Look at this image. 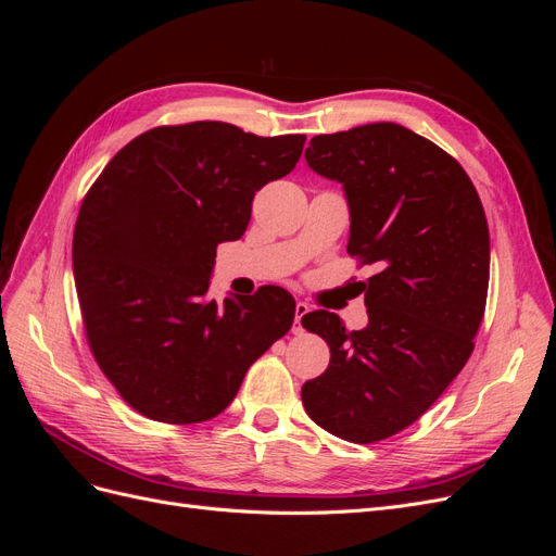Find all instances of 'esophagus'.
Returning a JSON list of instances; mask_svg holds the SVG:
<instances>
[{
    "label": "esophagus",
    "instance_id": "1",
    "mask_svg": "<svg viewBox=\"0 0 556 556\" xmlns=\"http://www.w3.org/2000/svg\"><path fill=\"white\" fill-rule=\"evenodd\" d=\"M308 311H311L308 304H304V301H296V306H294V327H292L294 333L304 331V327H301V319H304V315H306Z\"/></svg>",
    "mask_w": 556,
    "mask_h": 556
}]
</instances>
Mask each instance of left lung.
Masks as SVG:
<instances>
[{
	"instance_id": "8db88e82",
	"label": "left lung",
	"mask_w": 556,
	"mask_h": 556,
	"mask_svg": "<svg viewBox=\"0 0 556 556\" xmlns=\"http://www.w3.org/2000/svg\"><path fill=\"white\" fill-rule=\"evenodd\" d=\"M306 162L343 182L348 252L380 271L359 282L364 329L329 311L301 319L331 350L301 401L343 441H384L422 417L473 352L490 285L484 208L457 160L394 123L319 134Z\"/></svg>"
}]
</instances>
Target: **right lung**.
<instances>
[{"label": "right lung", "instance_id": "obj_1", "mask_svg": "<svg viewBox=\"0 0 556 556\" xmlns=\"http://www.w3.org/2000/svg\"><path fill=\"white\" fill-rule=\"evenodd\" d=\"M304 143L215 121L162 125L117 150L83 199L72 252L83 327L137 413L206 422L290 331L282 288L217 304L208 282L217 243L243 237L255 192L288 176Z\"/></svg>", "mask_w": 556, "mask_h": 556}]
</instances>
